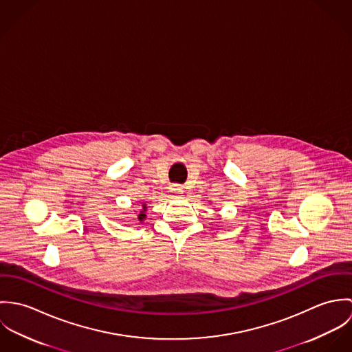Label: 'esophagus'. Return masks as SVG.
I'll return each mask as SVG.
<instances>
[{
  "label": "esophagus",
  "instance_id": "esophagus-1",
  "mask_svg": "<svg viewBox=\"0 0 352 352\" xmlns=\"http://www.w3.org/2000/svg\"><path fill=\"white\" fill-rule=\"evenodd\" d=\"M170 191H172L175 195H180V194H183V187H182V186L175 184V186H172Z\"/></svg>",
  "mask_w": 352,
  "mask_h": 352
}]
</instances>
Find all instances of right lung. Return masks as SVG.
<instances>
[{
    "mask_svg": "<svg viewBox=\"0 0 352 352\" xmlns=\"http://www.w3.org/2000/svg\"><path fill=\"white\" fill-rule=\"evenodd\" d=\"M146 210H148V207H146V204L145 203H142V210L140 211V214H138V221L140 222H144V219L146 218Z\"/></svg>",
    "mask_w": 352,
    "mask_h": 352,
    "instance_id": "obj_1",
    "label": "right lung"
}]
</instances>
